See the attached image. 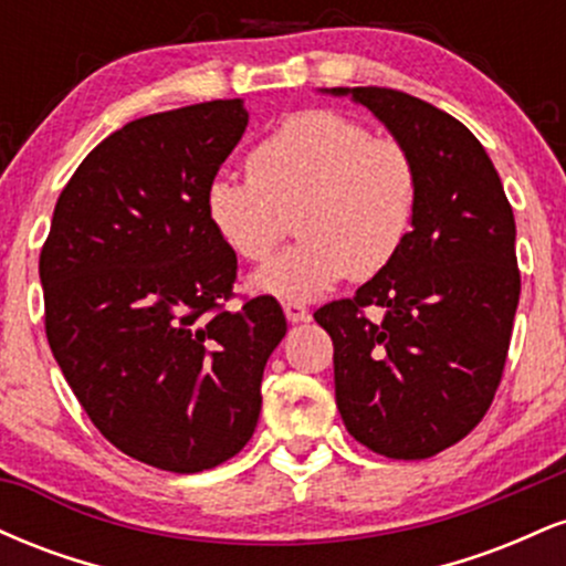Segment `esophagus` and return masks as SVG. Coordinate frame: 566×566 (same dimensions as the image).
Listing matches in <instances>:
<instances>
[{
    "mask_svg": "<svg viewBox=\"0 0 566 566\" xmlns=\"http://www.w3.org/2000/svg\"><path fill=\"white\" fill-rule=\"evenodd\" d=\"M284 316H287L290 324H301L311 319L308 308H305L301 301H284Z\"/></svg>",
    "mask_w": 566,
    "mask_h": 566,
    "instance_id": "34e87169",
    "label": "esophagus"
}]
</instances>
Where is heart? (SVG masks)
Returning <instances> with one entry per match:
<instances>
[{"label": "heart", "mask_w": 566, "mask_h": 566, "mask_svg": "<svg viewBox=\"0 0 566 566\" xmlns=\"http://www.w3.org/2000/svg\"><path fill=\"white\" fill-rule=\"evenodd\" d=\"M207 220L233 255L261 263L287 237L301 242L252 276V290L311 301L343 276L391 265L418 212V170L394 138L329 108L292 114L252 148L250 172H220L205 191Z\"/></svg>", "instance_id": "1"}]
</instances>
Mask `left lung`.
<instances>
[{
  "label": "left lung",
  "instance_id": "obj_1",
  "mask_svg": "<svg viewBox=\"0 0 566 566\" xmlns=\"http://www.w3.org/2000/svg\"><path fill=\"white\" fill-rule=\"evenodd\" d=\"M373 112L418 170V212L391 265L314 314L335 346L348 433L394 460L431 458L476 428L509 356L522 279L516 223L484 146L431 103L333 87ZM381 308L369 321L364 308Z\"/></svg>",
  "mask_w": 566,
  "mask_h": 566
}]
</instances>
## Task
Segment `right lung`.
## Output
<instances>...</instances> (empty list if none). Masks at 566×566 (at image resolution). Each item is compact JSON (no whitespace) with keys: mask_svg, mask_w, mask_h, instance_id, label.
<instances>
[{"mask_svg":"<svg viewBox=\"0 0 566 566\" xmlns=\"http://www.w3.org/2000/svg\"><path fill=\"white\" fill-rule=\"evenodd\" d=\"M242 97L143 116L71 175L39 255L44 329L84 412L154 469H216L252 439L287 333L274 297L226 311L237 255L205 191L242 140Z\"/></svg>","mask_w":566,"mask_h":566,"instance_id":"add662e5","label":"right lung"}]
</instances>
